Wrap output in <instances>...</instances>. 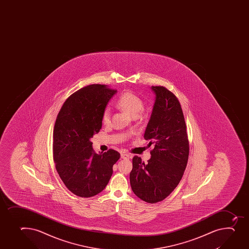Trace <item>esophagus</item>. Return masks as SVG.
<instances>
[{"mask_svg":"<svg viewBox=\"0 0 249 249\" xmlns=\"http://www.w3.org/2000/svg\"><path fill=\"white\" fill-rule=\"evenodd\" d=\"M121 158H123L124 160H128L129 158H130V156L127 153H123L122 155H121Z\"/></svg>","mask_w":249,"mask_h":249,"instance_id":"obj_1","label":"esophagus"}]
</instances>
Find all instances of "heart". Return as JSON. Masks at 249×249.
<instances>
[{"mask_svg": "<svg viewBox=\"0 0 249 249\" xmlns=\"http://www.w3.org/2000/svg\"><path fill=\"white\" fill-rule=\"evenodd\" d=\"M117 106L134 117H137L139 113L143 110V102L142 99L136 94L131 91H126L118 97ZM110 109L108 108H105L101 117L102 123L108 124L110 122Z\"/></svg>", "mask_w": 249, "mask_h": 249, "instance_id": "obj_1", "label": "heart"}]
</instances>
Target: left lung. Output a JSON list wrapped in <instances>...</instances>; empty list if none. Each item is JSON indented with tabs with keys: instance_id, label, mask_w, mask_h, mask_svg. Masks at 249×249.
<instances>
[{
	"instance_id": "8db88e82",
	"label": "left lung",
	"mask_w": 249,
	"mask_h": 249,
	"mask_svg": "<svg viewBox=\"0 0 249 249\" xmlns=\"http://www.w3.org/2000/svg\"><path fill=\"white\" fill-rule=\"evenodd\" d=\"M155 103L144 139L153 146L148 163L135 156L130 173L131 189L143 201L154 204L175 189L187 166L189 142L179 101L165 87L152 86Z\"/></svg>"
}]
</instances>
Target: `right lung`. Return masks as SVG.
<instances>
[{
	"instance_id": "right-lung-1",
	"label": "right lung",
	"mask_w": 249,
	"mask_h": 249,
	"mask_svg": "<svg viewBox=\"0 0 249 249\" xmlns=\"http://www.w3.org/2000/svg\"><path fill=\"white\" fill-rule=\"evenodd\" d=\"M117 90L102 84L79 89L67 99L57 114L53 130V160L62 182L80 197L102 192L120 158L113 149L96 153L91 138L102 126V113Z\"/></svg>"
}]
</instances>
